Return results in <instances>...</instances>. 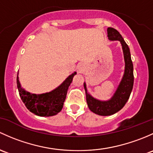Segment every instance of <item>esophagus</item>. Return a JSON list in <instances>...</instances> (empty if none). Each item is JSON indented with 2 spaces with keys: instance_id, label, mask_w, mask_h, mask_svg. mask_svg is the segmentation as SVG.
I'll return each instance as SVG.
<instances>
[{
  "instance_id": "1",
  "label": "esophagus",
  "mask_w": 153,
  "mask_h": 153,
  "mask_svg": "<svg viewBox=\"0 0 153 153\" xmlns=\"http://www.w3.org/2000/svg\"><path fill=\"white\" fill-rule=\"evenodd\" d=\"M78 70L79 73H82L85 71V65H82V64H80V65L78 66Z\"/></svg>"
}]
</instances>
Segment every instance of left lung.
<instances>
[{"label":"left lung","instance_id":"8db88e82","mask_svg":"<svg viewBox=\"0 0 153 153\" xmlns=\"http://www.w3.org/2000/svg\"><path fill=\"white\" fill-rule=\"evenodd\" d=\"M107 31H108V37L109 40L111 41L118 40L120 42L123 51L125 67H124V75L122 80L113 97L109 100L102 101L93 97L88 92L86 83L84 82L86 101L88 108L93 113L100 116H111L122 109L130 98L133 87V82H134L133 65L128 45L117 30L109 27L108 28Z\"/></svg>","mask_w":153,"mask_h":153}]
</instances>
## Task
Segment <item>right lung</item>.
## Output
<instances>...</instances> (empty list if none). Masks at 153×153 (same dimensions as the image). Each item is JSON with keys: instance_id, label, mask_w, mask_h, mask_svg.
Listing matches in <instances>:
<instances>
[{"instance_id": "obj_1", "label": "right lung", "mask_w": 153, "mask_h": 153, "mask_svg": "<svg viewBox=\"0 0 153 153\" xmlns=\"http://www.w3.org/2000/svg\"><path fill=\"white\" fill-rule=\"evenodd\" d=\"M76 74V71L72 73L62 84L50 92L36 94L28 92L21 87L18 73L17 85L19 94L27 109L34 114L45 117L55 116L62 109L68 89Z\"/></svg>"}]
</instances>
